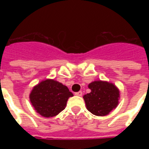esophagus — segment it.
<instances>
[{
    "instance_id": "obj_1",
    "label": "esophagus",
    "mask_w": 149,
    "mask_h": 149,
    "mask_svg": "<svg viewBox=\"0 0 149 149\" xmlns=\"http://www.w3.org/2000/svg\"><path fill=\"white\" fill-rule=\"evenodd\" d=\"M75 95H76V96H78V97H81V96H82V92H81V91L77 92V93H75Z\"/></svg>"
}]
</instances>
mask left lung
Listing matches in <instances>:
<instances>
[{"instance_id": "1", "label": "left lung", "mask_w": 149, "mask_h": 149, "mask_svg": "<svg viewBox=\"0 0 149 149\" xmlns=\"http://www.w3.org/2000/svg\"><path fill=\"white\" fill-rule=\"evenodd\" d=\"M88 88L91 92L83 97L87 109L93 115L106 116L117 106L120 93L113 84L94 81L88 84Z\"/></svg>"}]
</instances>
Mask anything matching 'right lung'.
Masks as SVG:
<instances>
[{"label":"right lung","instance_id":"1","mask_svg":"<svg viewBox=\"0 0 149 149\" xmlns=\"http://www.w3.org/2000/svg\"><path fill=\"white\" fill-rule=\"evenodd\" d=\"M72 93L65 85L54 80H45L33 88L29 96L34 109L45 117L55 116L65 109Z\"/></svg>","mask_w":149,"mask_h":149}]
</instances>
